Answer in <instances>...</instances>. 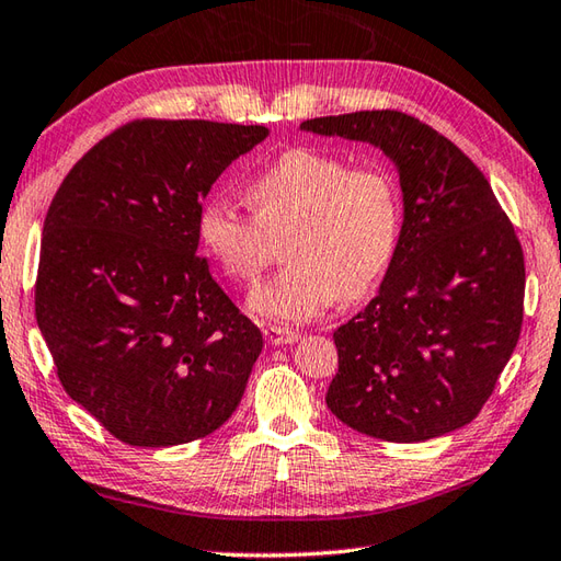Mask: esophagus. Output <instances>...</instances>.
<instances>
[{
    "instance_id": "34e87169",
    "label": "esophagus",
    "mask_w": 561,
    "mask_h": 561,
    "mask_svg": "<svg viewBox=\"0 0 561 561\" xmlns=\"http://www.w3.org/2000/svg\"><path fill=\"white\" fill-rule=\"evenodd\" d=\"M264 336L271 346H285V344H295L300 334L290 329H280V327H266L264 329Z\"/></svg>"
}]
</instances>
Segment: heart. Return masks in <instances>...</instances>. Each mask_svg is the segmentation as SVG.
I'll list each match as a JSON object with an SVG mask.
<instances>
[{"label": "heart", "mask_w": 561, "mask_h": 561, "mask_svg": "<svg viewBox=\"0 0 561 561\" xmlns=\"http://www.w3.org/2000/svg\"><path fill=\"white\" fill-rule=\"evenodd\" d=\"M247 198L254 213L222 198L203 203L198 234L227 276L254 283L288 230V264L249 297L259 317L305 322L339 295H365L390 266L402 198L380 164L351 167L344 157L293 147L249 181Z\"/></svg>", "instance_id": "b5f03b06"}]
</instances>
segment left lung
Returning a JSON list of instances; mask_svg holds the SVG:
<instances>
[{
	"mask_svg": "<svg viewBox=\"0 0 561 561\" xmlns=\"http://www.w3.org/2000/svg\"><path fill=\"white\" fill-rule=\"evenodd\" d=\"M300 128L380 147L404 193L380 293L334 331L331 414L390 443L470 424L518 344L525 297L523 247L486 176L448 137L402 111H356Z\"/></svg>",
	"mask_w": 561,
	"mask_h": 561,
	"instance_id": "left-lung-1",
	"label": "left lung"
}]
</instances>
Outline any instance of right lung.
I'll return each mask as SVG.
<instances>
[{
	"label": "right lung",
	"instance_id": "1",
	"mask_svg": "<svg viewBox=\"0 0 561 561\" xmlns=\"http://www.w3.org/2000/svg\"><path fill=\"white\" fill-rule=\"evenodd\" d=\"M264 125L142 118L70 169L43 222L36 319L65 392L111 436L169 448L242 402L259 327L198 251L203 198Z\"/></svg>",
	"mask_w": 561,
	"mask_h": 561
}]
</instances>
